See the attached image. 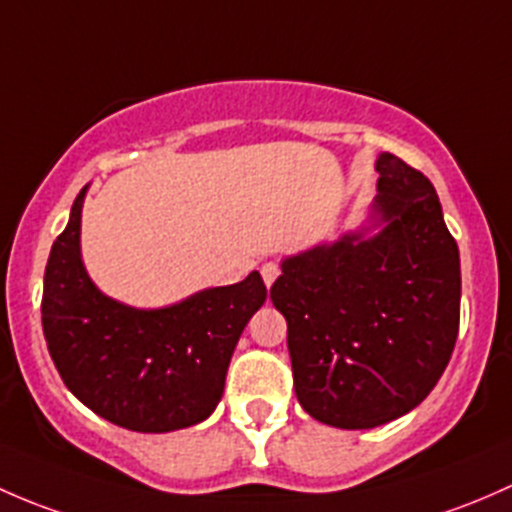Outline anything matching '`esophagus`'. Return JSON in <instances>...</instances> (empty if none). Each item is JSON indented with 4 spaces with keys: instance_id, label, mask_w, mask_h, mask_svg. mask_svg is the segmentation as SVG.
<instances>
[{
    "instance_id": "esophagus-1",
    "label": "esophagus",
    "mask_w": 512,
    "mask_h": 512,
    "mask_svg": "<svg viewBox=\"0 0 512 512\" xmlns=\"http://www.w3.org/2000/svg\"><path fill=\"white\" fill-rule=\"evenodd\" d=\"M278 273H281V266H278L276 261H266L261 266V276H263V283H266V286H273V281L278 278Z\"/></svg>"
}]
</instances>
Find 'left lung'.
<instances>
[{"mask_svg":"<svg viewBox=\"0 0 512 512\" xmlns=\"http://www.w3.org/2000/svg\"><path fill=\"white\" fill-rule=\"evenodd\" d=\"M374 224L286 258L271 300L288 323L295 397L337 429H374L419 407L451 360L461 261L434 184L377 160Z\"/></svg>","mask_w":512,"mask_h":512,"instance_id":"obj_1","label":"left lung"}]
</instances>
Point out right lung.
<instances>
[{"label": "right lung", "instance_id": "add662e5", "mask_svg": "<svg viewBox=\"0 0 512 512\" xmlns=\"http://www.w3.org/2000/svg\"><path fill=\"white\" fill-rule=\"evenodd\" d=\"M83 187L51 246L41 325L63 384L103 419L142 434L199 424L217 409L231 355L266 300L258 271L167 308L108 298L81 261Z\"/></svg>", "mask_w": 512, "mask_h": 512}]
</instances>
